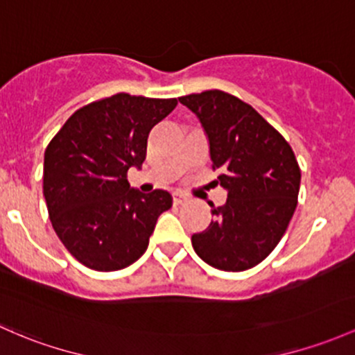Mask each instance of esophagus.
<instances>
[{
    "label": "esophagus",
    "mask_w": 355,
    "mask_h": 355,
    "mask_svg": "<svg viewBox=\"0 0 355 355\" xmlns=\"http://www.w3.org/2000/svg\"><path fill=\"white\" fill-rule=\"evenodd\" d=\"M185 200H187V197H185L184 193H180V192L173 193V204H177V206L178 204H184Z\"/></svg>",
    "instance_id": "esophagus-1"
}]
</instances>
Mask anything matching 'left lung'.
Wrapping results in <instances>:
<instances>
[{
    "mask_svg": "<svg viewBox=\"0 0 355 355\" xmlns=\"http://www.w3.org/2000/svg\"><path fill=\"white\" fill-rule=\"evenodd\" d=\"M207 136L216 184L227 192L212 221L192 234L197 255L211 267L241 272L277 246L297 206L301 171L281 134L248 103L221 89L178 98Z\"/></svg>",
    "mask_w": 355,
    "mask_h": 355,
    "instance_id": "obj_1",
    "label": "left lung"
}]
</instances>
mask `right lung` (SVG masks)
<instances>
[{
    "label": "right lung",
    "instance_id": "obj_1",
    "mask_svg": "<svg viewBox=\"0 0 355 355\" xmlns=\"http://www.w3.org/2000/svg\"><path fill=\"white\" fill-rule=\"evenodd\" d=\"M177 107V98L117 93L76 110L44 155V197L52 227L85 267L121 270L141 259L166 190L143 193L128 182L141 168L148 136Z\"/></svg>",
    "mask_w": 355,
    "mask_h": 355
}]
</instances>
